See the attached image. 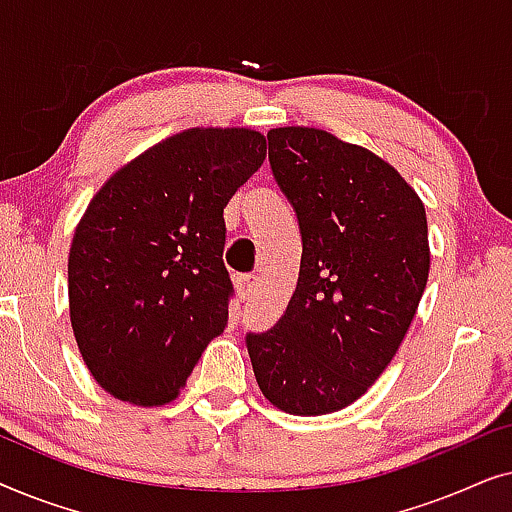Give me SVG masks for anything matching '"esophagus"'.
<instances>
[{
  "label": "esophagus",
  "instance_id": "34e87169",
  "mask_svg": "<svg viewBox=\"0 0 512 512\" xmlns=\"http://www.w3.org/2000/svg\"><path fill=\"white\" fill-rule=\"evenodd\" d=\"M258 284V277L251 275V272H244V275H237L235 277V286H237V293H240L242 300H247L251 293H254Z\"/></svg>",
  "mask_w": 512,
  "mask_h": 512
}]
</instances>
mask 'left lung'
Listing matches in <instances>:
<instances>
[{"label": "left lung", "mask_w": 512, "mask_h": 512, "mask_svg": "<svg viewBox=\"0 0 512 512\" xmlns=\"http://www.w3.org/2000/svg\"><path fill=\"white\" fill-rule=\"evenodd\" d=\"M268 158L303 256L284 317L247 333V349L275 408L328 415L366 394L415 319L431 263L426 212L394 167L331 132L270 130Z\"/></svg>", "instance_id": "left-lung-1"}]
</instances>
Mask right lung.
Listing matches in <instances>:
<instances>
[{
	"label": "right lung",
	"instance_id": "obj_1",
	"mask_svg": "<svg viewBox=\"0 0 512 512\" xmlns=\"http://www.w3.org/2000/svg\"><path fill=\"white\" fill-rule=\"evenodd\" d=\"M265 160L247 128H193L100 188L69 249V317L90 375L139 405L177 398L228 326L223 209Z\"/></svg>",
	"mask_w": 512,
	"mask_h": 512
}]
</instances>
